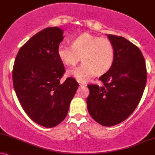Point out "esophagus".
Here are the masks:
<instances>
[{"mask_svg":"<svg viewBox=\"0 0 155 155\" xmlns=\"http://www.w3.org/2000/svg\"><path fill=\"white\" fill-rule=\"evenodd\" d=\"M79 85L81 87H85L86 86V83H84V82H79Z\"/></svg>","mask_w":155,"mask_h":155,"instance_id":"obj_1","label":"esophagus"}]
</instances>
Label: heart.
<instances>
[{
    "mask_svg": "<svg viewBox=\"0 0 155 155\" xmlns=\"http://www.w3.org/2000/svg\"><path fill=\"white\" fill-rule=\"evenodd\" d=\"M58 56L64 64L74 66L81 59L83 63L69 73L79 81L85 82L96 73L102 74L112 67L114 48L109 38L91 33H83L72 41V45L60 44Z\"/></svg>",
    "mask_w": 155,
    "mask_h": 155,
    "instance_id": "obj_1",
    "label": "heart"
}]
</instances>
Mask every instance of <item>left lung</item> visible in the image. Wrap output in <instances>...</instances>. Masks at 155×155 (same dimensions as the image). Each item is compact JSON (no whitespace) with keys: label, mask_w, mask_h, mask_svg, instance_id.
I'll return each mask as SVG.
<instances>
[{"label":"left lung","mask_w":155,"mask_h":155,"mask_svg":"<svg viewBox=\"0 0 155 155\" xmlns=\"http://www.w3.org/2000/svg\"><path fill=\"white\" fill-rule=\"evenodd\" d=\"M114 48L112 66L99 80L103 85H88L87 107L94 120L113 126L125 120L136 110L146 86V63L141 50L121 36L108 35Z\"/></svg>","instance_id":"left-lung-1"}]
</instances>
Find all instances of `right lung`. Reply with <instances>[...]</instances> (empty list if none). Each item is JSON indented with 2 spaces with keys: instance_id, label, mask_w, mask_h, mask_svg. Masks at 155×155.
Masks as SVG:
<instances>
[{
  "instance_id": "1",
  "label": "right lung",
  "mask_w": 155,
  "mask_h": 155,
  "mask_svg": "<svg viewBox=\"0 0 155 155\" xmlns=\"http://www.w3.org/2000/svg\"><path fill=\"white\" fill-rule=\"evenodd\" d=\"M64 39L59 27H48L27 41L16 56L13 85L25 113L37 124L53 128L67 117L79 84L65 72L57 48Z\"/></svg>"
}]
</instances>
